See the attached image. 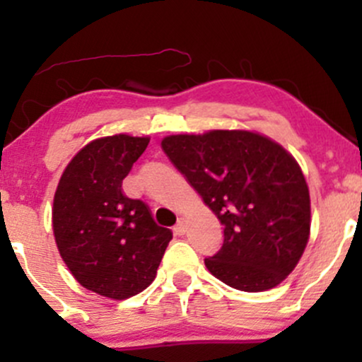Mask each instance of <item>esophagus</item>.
Returning a JSON list of instances; mask_svg holds the SVG:
<instances>
[{"instance_id":"esophagus-1","label":"esophagus","mask_w":362,"mask_h":362,"mask_svg":"<svg viewBox=\"0 0 362 362\" xmlns=\"http://www.w3.org/2000/svg\"><path fill=\"white\" fill-rule=\"evenodd\" d=\"M173 231H175V235H185L187 231V223L184 221V219H178V223L175 224V228H173Z\"/></svg>"}]
</instances>
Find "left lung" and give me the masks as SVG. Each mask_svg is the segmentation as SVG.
Masks as SVG:
<instances>
[{
  "label": "left lung",
  "mask_w": 362,
  "mask_h": 362,
  "mask_svg": "<svg viewBox=\"0 0 362 362\" xmlns=\"http://www.w3.org/2000/svg\"><path fill=\"white\" fill-rule=\"evenodd\" d=\"M161 148L224 226L221 248L204 259L209 272L247 293L284 281L310 236V192L296 160L250 131L167 136Z\"/></svg>",
  "instance_id": "8db88e82"
}]
</instances>
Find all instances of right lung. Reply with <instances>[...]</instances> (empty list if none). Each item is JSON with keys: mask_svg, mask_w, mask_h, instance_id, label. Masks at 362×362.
I'll use <instances>...</instances> for the list:
<instances>
[{"mask_svg": "<svg viewBox=\"0 0 362 362\" xmlns=\"http://www.w3.org/2000/svg\"><path fill=\"white\" fill-rule=\"evenodd\" d=\"M149 138L127 134L91 141L62 173L52 207L57 248L83 288L126 300L155 279L172 231L148 206L122 192V180Z\"/></svg>", "mask_w": 362, "mask_h": 362, "instance_id": "right-lung-1", "label": "right lung"}]
</instances>
